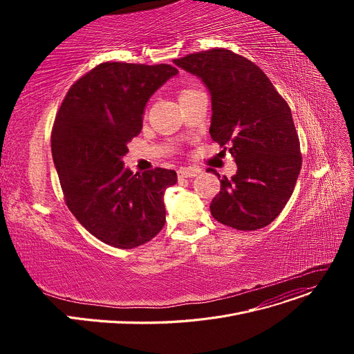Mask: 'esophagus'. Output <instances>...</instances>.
I'll list each match as a JSON object with an SVG mask.
<instances>
[{
  "mask_svg": "<svg viewBox=\"0 0 354 354\" xmlns=\"http://www.w3.org/2000/svg\"><path fill=\"white\" fill-rule=\"evenodd\" d=\"M196 174H198L196 171L188 169V167H182V169L178 171V176H179L180 179H185V178H195Z\"/></svg>",
  "mask_w": 354,
  "mask_h": 354,
  "instance_id": "obj_1",
  "label": "esophagus"
}]
</instances>
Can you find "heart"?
<instances>
[{"label":"heart","instance_id":"1","mask_svg":"<svg viewBox=\"0 0 354 354\" xmlns=\"http://www.w3.org/2000/svg\"><path fill=\"white\" fill-rule=\"evenodd\" d=\"M189 91H192V90H188V88H187V90H182V91H180V95H179V96L185 95V93H189Z\"/></svg>","mask_w":354,"mask_h":354}]
</instances>
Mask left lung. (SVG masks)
I'll return each instance as SVG.
<instances>
[{
	"label": "left lung",
	"mask_w": 354,
	"mask_h": 354,
	"mask_svg": "<svg viewBox=\"0 0 354 354\" xmlns=\"http://www.w3.org/2000/svg\"><path fill=\"white\" fill-rule=\"evenodd\" d=\"M174 63L209 90L211 138L224 152L228 146L238 167L231 179H221L212 216L239 231L267 227L286 207L301 169L287 102L261 68L230 50L194 53Z\"/></svg>",
	"instance_id": "8db88e82"
}]
</instances>
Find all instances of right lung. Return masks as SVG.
Segmentation results:
<instances>
[{"label":"right lung","instance_id":"right-lung-1","mask_svg":"<svg viewBox=\"0 0 354 354\" xmlns=\"http://www.w3.org/2000/svg\"><path fill=\"white\" fill-rule=\"evenodd\" d=\"M176 74L169 64L102 63L70 87L55 116L51 153L67 207L107 245L139 247L165 225L163 194L176 172L139 175L122 159L140 133L149 99Z\"/></svg>","mask_w":354,"mask_h":354}]
</instances>
